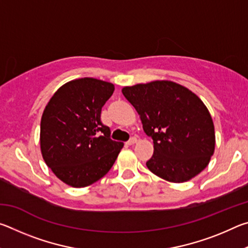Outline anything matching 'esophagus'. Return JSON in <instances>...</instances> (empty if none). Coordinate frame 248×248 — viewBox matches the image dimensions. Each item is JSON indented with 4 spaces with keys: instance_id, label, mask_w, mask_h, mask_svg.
Listing matches in <instances>:
<instances>
[{
    "instance_id": "obj_1",
    "label": "esophagus",
    "mask_w": 248,
    "mask_h": 248,
    "mask_svg": "<svg viewBox=\"0 0 248 248\" xmlns=\"http://www.w3.org/2000/svg\"><path fill=\"white\" fill-rule=\"evenodd\" d=\"M137 142V138L136 137H132V138H130V140L127 142V144L128 145H132V144H134Z\"/></svg>"
}]
</instances>
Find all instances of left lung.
Instances as JSON below:
<instances>
[{
  "instance_id": "1",
  "label": "left lung",
  "mask_w": 248,
  "mask_h": 248,
  "mask_svg": "<svg viewBox=\"0 0 248 248\" xmlns=\"http://www.w3.org/2000/svg\"><path fill=\"white\" fill-rule=\"evenodd\" d=\"M123 94L153 140L154 153L146 162L153 174L184 183L208 166L215 152V125L198 96L170 81L125 86Z\"/></svg>"
}]
</instances>
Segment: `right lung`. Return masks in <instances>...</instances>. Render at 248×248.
Wrapping results in <instances>:
<instances>
[{
	"instance_id": "right-lung-1",
	"label": "right lung",
	"mask_w": 248,
	"mask_h": 248,
	"mask_svg": "<svg viewBox=\"0 0 248 248\" xmlns=\"http://www.w3.org/2000/svg\"><path fill=\"white\" fill-rule=\"evenodd\" d=\"M114 84L93 78L62 85L46 106L40 149L46 164L69 186L86 187L106 175L123 149L100 120Z\"/></svg>"
}]
</instances>
